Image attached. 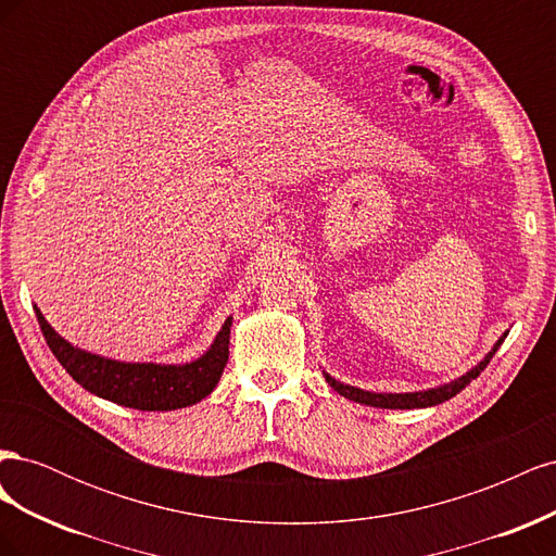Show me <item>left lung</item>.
I'll return each instance as SVG.
<instances>
[{
	"label": "left lung",
	"mask_w": 556,
	"mask_h": 556,
	"mask_svg": "<svg viewBox=\"0 0 556 556\" xmlns=\"http://www.w3.org/2000/svg\"><path fill=\"white\" fill-rule=\"evenodd\" d=\"M503 339H506V333H503ZM503 339L494 345V350L490 352V355H486L476 368H470L466 376H462L459 380H454L450 384L435 387V390H427V392H415V394H374V392L357 390V387L343 384L339 380H333L331 376H327V382L333 387L336 392L343 394L345 399H352V401H357V403H366V406H376V408H427V406H435V403H443V401L452 399L454 394H459L470 380H476L484 371V366L490 364V359L496 355V350L501 348Z\"/></svg>",
	"instance_id": "obj_1"
}]
</instances>
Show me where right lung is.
I'll return each instance as SVG.
<instances>
[{
	"instance_id": "right-lung-1",
	"label": "right lung",
	"mask_w": 556,
	"mask_h": 556,
	"mask_svg": "<svg viewBox=\"0 0 556 556\" xmlns=\"http://www.w3.org/2000/svg\"><path fill=\"white\" fill-rule=\"evenodd\" d=\"M37 311L43 339L53 355L80 387L88 392L137 410H176L192 406L213 392L229 359L231 317L215 336L204 357L182 366L160 364H123L90 355L66 343Z\"/></svg>"
}]
</instances>
